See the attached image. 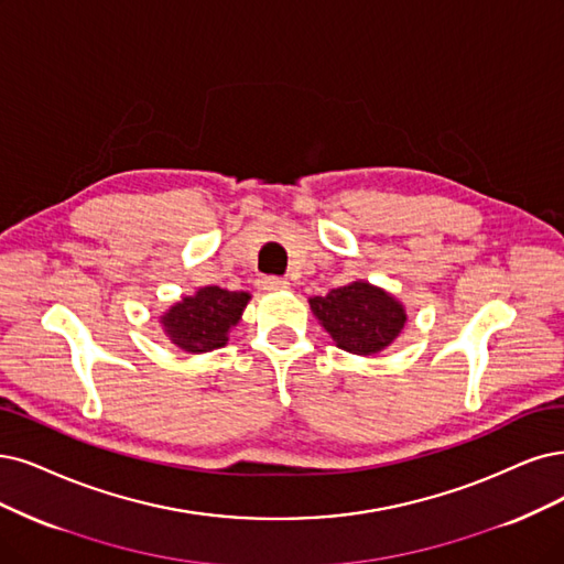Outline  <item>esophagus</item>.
<instances>
[{
  "instance_id": "34e87169",
  "label": "esophagus",
  "mask_w": 564,
  "mask_h": 564,
  "mask_svg": "<svg viewBox=\"0 0 564 564\" xmlns=\"http://www.w3.org/2000/svg\"><path fill=\"white\" fill-rule=\"evenodd\" d=\"M258 285H260V290H267V293H276V290H285L290 283L279 276H262L258 281Z\"/></svg>"
}]
</instances>
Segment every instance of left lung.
<instances>
[{"label":"left lung","instance_id":"1","mask_svg":"<svg viewBox=\"0 0 564 564\" xmlns=\"http://www.w3.org/2000/svg\"><path fill=\"white\" fill-rule=\"evenodd\" d=\"M308 304L335 344L356 356L381 352L406 323L402 302L367 281L335 288L325 297H311Z\"/></svg>","mask_w":564,"mask_h":564}]
</instances>
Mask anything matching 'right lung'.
Instances as JSON below:
<instances>
[{
    "instance_id": "add662e5",
    "label": "right lung",
    "mask_w": 564,
    "mask_h": 564,
    "mask_svg": "<svg viewBox=\"0 0 564 564\" xmlns=\"http://www.w3.org/2000/svg\"><path fill=\"white\" fill-rule=\"evenodd\" d=\"M248 300V293L206 285L176 302L160 323L170 341L185 352H208L227 344L229 329L241 321Z\"/></svg>"
}]
</instances>
